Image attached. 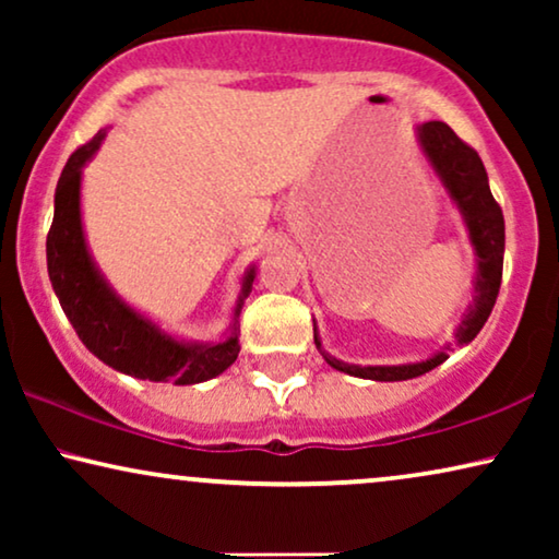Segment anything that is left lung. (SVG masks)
Wrapping results in <instances>:
<instances>
[{
    "label": "left lung",
    "instance_id": "left-lung-1",
    "mask_svg": "<svg viewBox=\"0 0 559 559\" xmlns=\"http://www.w3.org/2000/svg\"><path fill=\"white\" fill-rule=\"evenodd\" d=\"M419 142L427 159H430L435 173L440 175L442 186L448 188L450 198H453L457 209H461L465 224L471 231V243L476 247L478 254V272H476V297H473L471 310L465 312L461 328H457L455 338L457 343H471L480 333V328L491 316L496 297H499L501 287V272H503V213L501 205L496 203L488 188L486 167L480 163L478 152L465 144L445 121H425L417 129ZM312 338L316 346L333 369L350 377L373 379V381H404L423 377V373L432 371L448 358V350H440L432 358L419 364H404V366H354L343 364L338 358L328 356L320 348L318 331L312 328Z\"/></svg>",
    "mask_w": 559,
    "mask_h": 559
}]
</instances>
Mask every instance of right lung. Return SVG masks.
Listing matches in <instances>:
<instances>
[{"label":"right lung","instance_id":"1","mask_svg":"<svg viewBox=\"0 0 559 559\" xmlns=\"http://www.w3.org/2000/svg\"><path fill=\"white\" fill-rule=\"evenodd\" d=\"M104 136L106 129H98L94 140L81 144L68 157L56 188V216L45 251H48V274L60 308L71 320L83 346L121 373L150 381H170V384H198L218 377L239 356V335L231 333V338L216 346H188L175 341L140 312L127 308L91 262L81 226V167L94 157ZM251 282H254V270L243 277L239 308Z\"/></svg>","mask_w":559,"mask_h":559}]
</instances>
